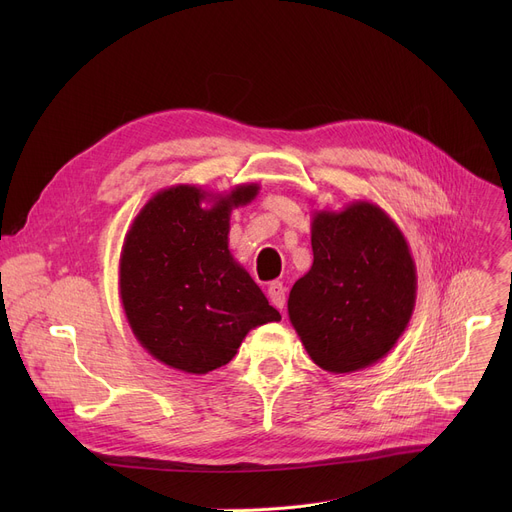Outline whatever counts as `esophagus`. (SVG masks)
<instances>
[{
  "mask_svg": "<svg viewBox=\"0 0 512 512\" xmlns=\"http://www.w3.org/2000/svg\"><path fill=\"white\" fill-rule=\"evenodd\" d=\"M267 297H270V303L276 309H284L286 307V286L282 282H272L267 286Z\"/></svg>",
  "mask_w": 512,
  "mask_h": 512,
  "instance_id": "obj_1",
  "label": "esophagus"
}]
</instances>
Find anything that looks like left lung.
Listing matches in <instances>:
<instances>
[{"label":"left lung","mask_w":512,"mask_h":512,"mask_svg":"<svg viewBox=\"0 0 512 512\" xmlns=\"http://www.w3.org/2000/svg\"><path fill=\"white\" fill-rule=\"evenodd\" d=\"M311 270L294 282L288 317L315 365L353 373L386 357L407 330L417 270L405 234L369 201L321 209Z\"/></svg>","instance_id":"8db88e82"}]
</instances>
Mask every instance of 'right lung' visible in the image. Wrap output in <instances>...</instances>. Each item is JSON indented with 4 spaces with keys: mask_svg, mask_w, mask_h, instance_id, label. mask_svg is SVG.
<instances>
[{
    "mask_svg": "<svg viewBox=\"0 0 512 512\" xmlns=\"http://www.w3.org/2000/svg\"><path fill=\"white\" fill-rule=\"evenodd\" d=\"M257 193L255 182L226 195L176 184L130 224L120 299L134 338L164 365L203 375L230 363L253 328L282 319L228 249L232 209Z\"/></svg>",
    "mask_w": 512,
    "mask_h": 512,
    "instance_id": "obj_1",
    "label": "right lung"
}]
</instances>
